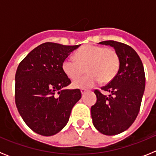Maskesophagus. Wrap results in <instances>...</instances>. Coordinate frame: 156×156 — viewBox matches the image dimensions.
<instances>
[{"label":"esophagus","mask_w":156,"mask_h":156,"mask_svg":"<svg viewBox=\"0 0 156 156\" xmlns=\"http://www.w3.org/2000/svg\"><path fill=\"white\" fill-rule=\"evenodd\" d=\"M80 91H81V94H82V95H83V94H85V93L87 92V90L86 89H81Z\"/></svg>","instance_id":"esophagus-1"}]
</instances>
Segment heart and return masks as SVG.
I'll return each mask as SVG.
<instances>
[{"label": "heart", "instance_id": "1", "mask_svg": "<svg viewBox=\"0 0 156 156\" xmlns=\"http://www.w3.org/2000/svg\"><path fill=\"white\" fill-rule=\"evenodd\" d=\"M73 57L64 59L62 70L73 82L75 88H90L101 80L103 83L112 81L119 69V57L112 48L88 44L81 48ZM87 69L89 73L84 77H77L84 73Z\"/></svg>", "mask_w": 156, "mask_h": 156}]
</instances>
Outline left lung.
<instances>
[{
	"label": "left lung",
	"instance_id": "1",
	"mask_svg": "<svg viewBox=\"0 0 156 156\" xmlns=\"http://www.w3.org/2000/svg\"><path fill=\"white\" fill-rule=\"evenodd\" d=\"M100 44L112 47L119 57V69L109 83L101 87L108 96L95 90L97 101L91 106L94 127L105 135L119 134L133 124L138 115L145 87L142 62L131 47L114 41Z\"/></svg>",
	"mask_w": 156,
	"mask_h": 156
}]
</instances>
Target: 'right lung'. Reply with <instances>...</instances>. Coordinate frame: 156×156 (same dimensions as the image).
Returning a JSON list of instances; mask_svg holds the SVG:
<instances>
[{
    "label": "right lung",
    "mask_w": 156,
    "mask_h": 156,
    "mask_svg": "<svg viewBox=\"0 0 156 156\" xmlns=\"http://www.w3.org/2000/svg\"><path fill=\"white\" fill-rule=\"evenodd\" d=\"M80 46L44 43L18 66L16 107L26 124L38 134L52 136L61 131L81 98L79 89H64L71 81L62 70L64 59Z\"/></svg>",
    "instance_id": "right-lung-1"
}]
</instances>
